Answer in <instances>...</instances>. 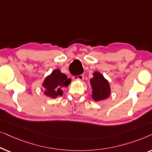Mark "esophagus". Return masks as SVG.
<instances>
[{
    "label": "esophagus",
    "instance_id": "1",
    "mask_svg": "<svg viewBox=\"0 0 152 152\" xmlns=\"http://www.w3.org/2000/svg\"><path fill=\"white\" fill-rule=\"evenodd\" d=\"M83 78H84V76H83V74H80V75H79V76H73V79L74 80L81 81L83 80Z\"/></svg>",
    "mask_w": 152,
    "mask_h": 152
}]
</instances>
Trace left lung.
Returning a JSON list of instances; mask_svg holds the SVG:
<instances>
[{
    "mask_svg": "<svg viewBox=\"0 0 152 152\" xmlns=\"http://www.w3.org/2000/svg\"><path fill=\"white\" fill-rule=\"evenodd\" d=\"M91 98L96 102L101 101L110 97L111 87L109 81L98 72L93 73V78L90 79Z\"/></svg>",
    "mask_w": 152,
    "mask_h": 152,
    "instance_id": "obj_1",
    "label": "left lung"
}]
</instances>
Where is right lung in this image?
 Returning <instances> with one entry per match:
<instances>
[{"label": "right lung", "mask_w": 152, "mask_h": 152, "mask_svg": "<svg viewBox=\"0 0 152 152\" xmlns=\"http://www.w3.org/2000/svg\"><path fill=\"white\" fill-rule=\"evenodd\" d=\"M71 78H68L61 70L56 69L50 75L47 76L42 83L44 88V94L51 98H56L63 94L62 88L68 87L71 83Z\"/></svg>", "instance_id": "obj_1"}]
</instances>
